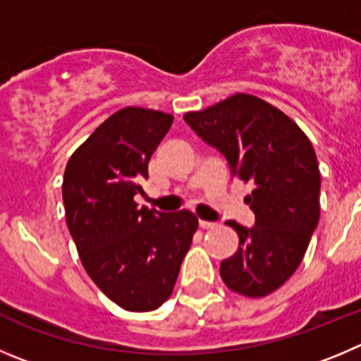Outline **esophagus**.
<instances>
[{
	"label": "esophagus",
	"mask_w": 361,
	"mask_h": 361,
	"mask_svg": "<svg viewBox=\"0 0 361 361\" xmlns=\"http://www.w3.org/2000/svg\"><path fill=\"white\" fill-rule=\"evenodd\" d=\"M200 226L203 228V230H212V228H215V222H208V221H200Z\"/></svg>",
	"instance_id": "34e87169"
}]
</instances>
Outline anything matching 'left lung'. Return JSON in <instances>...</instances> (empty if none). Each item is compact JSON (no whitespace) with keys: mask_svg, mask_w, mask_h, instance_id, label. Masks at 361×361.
Instances as JSON below:
<instances>
[{"mask_svg":"<svg viewBox=\"0 0 361 361\" xmlns=\"http://www.w3.org/2000/svg\"><path fill=\"white\" fill-rule=\"evenodd\" d=\"M183 119L226 157L231 178L252 185L244 201L255 226L226 222L238 249L219 271L235 294L265 298L294 274L317 228L321 171L312 142L287 114L252 94H233Z\"/></svg>","mask_w":361,"mask_h":361,"instance_id":"8db88e82","label":"left lung"}]
</instances>
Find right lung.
<instances>
[{
	"mask_svg": "<svg viewBox=\"0 0 361 361\" xmlns=\"http://www.w3.org/2000/svg\"><path fill=\"white\" fill-rule=\"evenodd\" d=\"M173 119L124 106L76 147L63 173L66 222L83 269L128 312H151L171 298L197 230L192 212L160 214L133 200Z\"/></svg>",
	"mask_w": 361,
	"mask_h": 361,
	"instance_id": "1",
	"label": "right lung"
}]
</instances>
